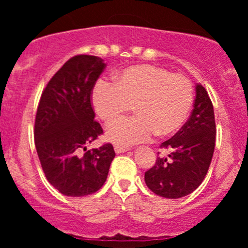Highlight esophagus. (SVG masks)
<instances>
[{"label": "esophagus", "instance_id": "esophagus-1", "mask_svg": "<svg viewBox=\"0 0 248 248\" xmlns=\"http://www.w3.org/2000/svg\"><path fill=\"white\" fill-rule=\"evenodd\" d=\"M114 150H115L116 154H121V153L127 152V150H129V148L122 147V146H118V144H116V146H114Z\"/></svg>", "mask_w": 248, "mask_h": 248}]
</instances>
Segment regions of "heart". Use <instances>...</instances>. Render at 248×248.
Instances as JSON below:
<instances>
[{"instance_id": "1", "label": "heart", "mask_w": 248, "mask_h": 248, "mask_svg": "<svg viewBox=\"0 0 248 248\" xmlns=\"http://www.w3.org/2000/svg\"><path fill=\"white\" fill-rule=\"evenodd\" d=\"M192 85L186 77L163 67L138 65L128 67L115 82L99 80L92 101L96 114L107 124L136 108L137 116L113 123L107 139L118 146L146 142L157 135L173 134L184 124L192 106Z\"/></svg>"}]
</instances>
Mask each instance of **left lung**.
I'll list each match as a JSON object with an SVG mask.
<instances>
[{"mask_svg":"<svg viewBox=\"0 0 248 248\" xmlns=\"http://www.w3.org/2000/svg\"><path fill=\"white\" fill-rule=\"evenodd\" d=\"M216 143V121L211 99L201 84L189 120L161 148L168 157H157L144 173V182L154 193L164 198H181L195 191L205 178Z\"/></svg>","mask_w":248,"mask_h":248,"instance_id":"8db88e82","label":"left lung"}]
</instances>
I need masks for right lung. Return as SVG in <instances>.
Masks as SVG:
<instances>
[{
    "instance_id": "right-lung-1",
    "label": "right lung",
    "mask_w": 248,
    "mask_h": 248,
    "mask_svg": "<svg viewBox=\"0 0 248 248\" xmlns=\"http://www.w3.org/2000/svg\"><path fill=\"white\" fill-rule=\"evenodd\" d=\"M105 67L100 57H72L47 82L37 108L35 144L42 169L51 186L65 196L98 191L115 157L110 143L86 148L104 133L94 120L91 95Z\"/></svg>"
}]
</instances>
